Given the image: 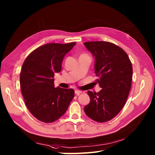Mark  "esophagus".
<instances>
[{
  "label": "esophagus",
  "instance_id": "esophagus-1",
  "mask_svg": "<svg viewBox=\"0 0 155 155\" xmlns=\"http://www.w3.org/2000/svg\"><path fill=\"white\" fill-rule=\"evenodd\" d=\"M74 93H75V94L77 96H78L80 94L82 93V91H79V90H75L74 91Z\"/></svg>",
  "mask_w": 155,
  "mask_h": 155
}]
</instances>
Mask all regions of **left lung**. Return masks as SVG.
I'll list each match as a JSON object with an SVG mask.
<instances>
[{"label": "left lung", "instance_id": "obj_1", "mask_svg": "<svg viewBox=\"0 0 155 155\" xmlns=\"http://www.w3.org/2000/svg\"><path fill=\"white\" fill-rule=\"evenodd\" d=\"M84 46L94 57L98 93L88 91L90 102L84 107L87 115L97 122L110 120L121 111L131 87L133 67L127 54L109 42H86Z\"/></svg>", "mask_w": 155, "mask_h": 155}]
</instances>
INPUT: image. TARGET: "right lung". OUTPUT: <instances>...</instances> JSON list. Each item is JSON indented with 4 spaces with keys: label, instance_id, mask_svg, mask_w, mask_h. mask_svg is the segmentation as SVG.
Returning <instances> with one entry per match:
<instances>
[{
    "label": "right lung",
    "instance_id": "obj_1",
    "mask_svg": "<svg viewBox=\"0 0 155 155\" xmlns=\"http://www.w3.org/2000/svg\"><path fill=\"white\" fill-rule=\"evenodd\" d=\"M76 42L43 45L25 60L20 75L28 109L38 120L50 123L66 112L74 97L72 89L54 87V74L61 71L63 58Z\"/></svg>",
    "mask_w": 155,
    "mask_h": 155
}]
</instances>
